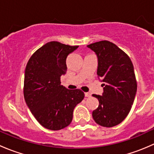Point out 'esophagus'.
I'll use <instances>...</instances> for the list:
<instances>
[{
  "mask_svg": "<svg viewBox=\"0 0 154 154\" xmlns=\"http://www.w3.org/2000/svg\"><path fill=\"white\" fill-rule=\"evenodd\" d=\"M85 96H86V97H90V96H91V93H89V92H85Z\"/></svg>",
  "mask_w": 154,
  "mask_h": 154,
  "instance_id": "obj_1",
  "label": "esophagus"
}]
</instances>
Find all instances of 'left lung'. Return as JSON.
I'll return each instance as SVG.
<instances>
[{"label":"left lung","mask_w":154,"mask_h":154,"mask_svg":"<svg viewBox=\"0 0 154 154\" xmlns=\"http://www.w3.org/2000/svg\"><path fill=\"white\" fill-rule=\"evenodd\" d=\"M87 47L97 54V77L103 82V94H92L99 100L92 117L102 127H114L125 120L134 101L137 83L133 65L128 55L111 42L100 41Z\"/></svg>","instance_id":"left-lung-1"}]
</instances>
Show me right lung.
<instances>
[{
	"label": "right lung",
	"instance_id": "obj_1",
	"mask_svg": "<svg viewBox=\"0 0 154 154\" xmlns=\"http://www.w3.org/2000/svg\"><path fill=\"white\" fill-rule=\"evenodd\" d=\"M79 46L50 42L38 48L25 68L24 96L37 122L51 130L71 124L74 107L84 98L80 89H68L60 77L67 71L66 58Z\"/></svg>",
	"mask_w": 154,
	"mask_h": 154
}]
</instances>
